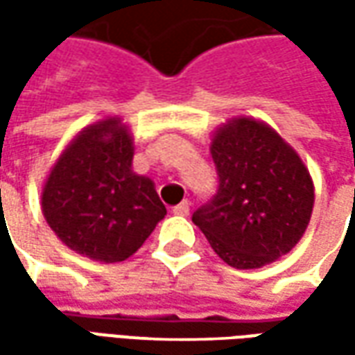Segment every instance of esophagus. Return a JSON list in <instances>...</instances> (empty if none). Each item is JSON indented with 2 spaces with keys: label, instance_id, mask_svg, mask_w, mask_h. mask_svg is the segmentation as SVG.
Returning a JSON list of instances; mask_svg holds the SVG:
<instances>
[{
  "label": "esophagus",
  "instance_id": "obj_1",
  "mask_svg": "<svg viewBox=\"0 0 355 355\" xmlns=\"http://www.w3.org/2000/svg\"><path fill=\"white\" fill-rule=\"evenodd\" d=\"M173 213H175V215H182V217H184V215H187V213H189V201H187V199H184L182 203H178V205L173 207Z\"/></svg>",
  "mask_w": 355,
  "mask_h": 355
}]
</instances>
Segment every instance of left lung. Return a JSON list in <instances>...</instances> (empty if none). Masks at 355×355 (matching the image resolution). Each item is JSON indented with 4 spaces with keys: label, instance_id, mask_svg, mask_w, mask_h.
I'll use <instances>...</instances> for the list:
<instances>
[{
    "label": "left lung",
    "instance_id": "8db88e82",
    "mask_svg": "<svg viewBox=\"0 0 355 355\" xmlns=\"http://www.w3.org/2000/svg\"><path fill=\"white\" fill-rule=\"evenodd\" d=\"M209 150L219 187L191 221L213 251L235 268H261L293 251L314 207L310 171L293 146L241 116L217 128Z\"/></svg>",
    "mask_w": 355,
    "mask_h": 355
}]
</instances>
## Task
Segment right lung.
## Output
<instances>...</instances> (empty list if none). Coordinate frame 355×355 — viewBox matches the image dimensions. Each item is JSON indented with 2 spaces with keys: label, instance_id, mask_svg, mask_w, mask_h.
Listing matches in <instances>:
<instances>
[{
  "label": "right lung",
  "instance_id": "1",
  "mask_svg": "<svg viewBox=\"0 0 355 355\" xmlns=\"http://www.w3.org/2000/svg\"><path fill=\"white\" fill-rule=\"evenodd\" d=\"M134 142L120 118L80 130L51 168L41 209L62 243L83 257L120 263L164 219L154 182L132 170Z\"/></svg>",
  "mask_w": 355,
  "mask_h": 355
}]
</instances>
